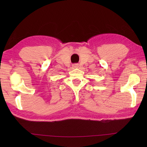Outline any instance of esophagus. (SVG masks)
Segmentation results:
<instances>
[{
    "instance_id": "obj_1",
    "label": "esophagus",
    "mask_w": 147,
    "mask_h": 147,
    "mask_svg": "<svg viewBox=\"0 0 147 147\" xmlns=\"http://www.w3.org/2000/svg\"><path fill=\"white\" fill-rule=\"evenodd\" d=\"M73 67H74V68H77V67H78V64H73Z\"/></svg>"
}]
</instances>
